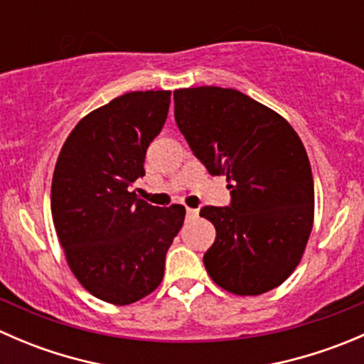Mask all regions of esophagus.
<instances>
[{
	"label": "esophagus",
	"mask_w": 364,
	"mask_h": 364,
	"mask_svg": "<svg viewBox=\"0 0 364 364\" xmlns=\"http://www.w3.org/2000/svg\"><path fill=\"white\" fill-rule=\"evenodd\" d=\"M186 215H188V216H192V218H193V216H197V209L186 208Z\"/></svg>",
	"instance_id": "esophagus-1"
}]
</instances>
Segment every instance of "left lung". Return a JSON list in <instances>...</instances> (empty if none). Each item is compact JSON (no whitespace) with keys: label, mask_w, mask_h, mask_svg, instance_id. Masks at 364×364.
<instances>
[{"label":"left lung","mask_w":364,"mask_h":364,"mask_svg":"<svg viewBox=\"0 0 364 364\" xmlns=\"http://www.w3.org/2000/svg\"><path fill=\"white\" fill-rule=\"evenodd\" d=\"M174 117L213 176H225L230 205H204L216 237L204 266L218 287L259 296L301 262L314 227V178L287 119L230 87L174 91Z\"/></svg>","instance_id":"8db88e82"}]
</instances>
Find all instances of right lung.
Masks as SVG:
<instances>
[{"label": "right lung", "mask_w": 364, "mask_h": 364, "mask_svg": "<svg viewBox=\"0 0 364 364\" xmlns=\"http://www.w3.org/2000/svg\"><path fill=\"white\" fill-rule=\"evenodd\" d=\"M171 91H132L91 111L61 148L50 211L67 262L90 294L132 304L160 285L185 208H156L132 190L167 119Z\"/></svg>", "instance_id": "1"}]
</instances>
